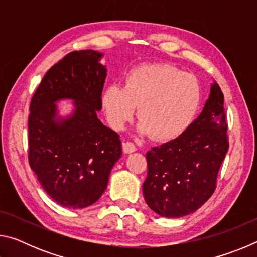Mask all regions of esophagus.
Returning <instances> with one entry per match:
<instances>
[{
    "label": "esophagus",
    "instance_id": "obj_1",
    "mask_svg": "<svg viewBox=\"0 0 257 257\" xmlns=\"http://www.w3.org/2000/svg\"><path fill=\"white\" fill-rule=\"evenodd\" d=\"M122 147H123V152H124V153H127V154L133 153V152H135V151L137 150L136 146H135V144H134V143H132V142L123 143Z\"/></svg>",
    "mask_w": 257,
    "mask_h": 257
}]
</instances>
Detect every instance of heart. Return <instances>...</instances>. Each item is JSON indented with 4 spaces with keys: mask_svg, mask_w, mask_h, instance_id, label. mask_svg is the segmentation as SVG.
I'll list each match as a JSON object with an SVG mask.
<instances>
[{
    "mask_svg": "<svg viewBox=\"0 0 257 257\" xmlns=\"http://www.w3.org/2000/svg\"><path fill=\"white\" fill-rule=\"evenodd\" d=\"M201 98V85L194 75L168 63H153L130 70L124 87L108 86L102 102L112 128L123 129L138 107L142 132L156 141H169L191 123Z\"/></svg>",
    "mask_w": 257,
    "mask_h": 257,
    "instance_id": "obj_1",
    "label": "heart"
}]
</instances>
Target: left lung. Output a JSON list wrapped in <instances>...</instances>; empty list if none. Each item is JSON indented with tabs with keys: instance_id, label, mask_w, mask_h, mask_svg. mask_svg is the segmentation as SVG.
I'll return each mask as SVG.
<instances>
[{
	"instance_id": "1",
	"label": "left lung",
	"mask_w": 257,
	"mask_h": 257,
	"mask_svg": "<svg viewBox=\"0 0 257 257\" xmlns=\"http://www.w3.org/2000/svg\"><path fill=\"white\" fill-rule=\"evenodd\" d=\"M224 97L214 82L198 118L179 137L147 152L144 198L159 215L180 217L198 210L216 188L229 149Z\"/></svg>"
}]
</instances>
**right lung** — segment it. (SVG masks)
<instances>
[{"label": "right lung", "mask_w": 257, "mask_h": 257, "mask_svg": "<svg viewBox=\"0 0 257 257\" xmlns=\"http://www.w3.org/2000/svg\"><path fill=\"white\" fill-rule=\"evenodd\" d=\"M102 56L70 52L45 73L30 102L29 165L46 194L68 208L97 202L122 154L119 135L97 118L106 78ZM64 98L75 104L66 119L57 118L55 105Z\"/></svg>", "instance_id": "right-lung-1"}]
</instances>
